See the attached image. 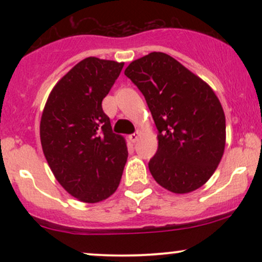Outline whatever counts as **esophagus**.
I'll return each mask as SVG.
<instances>
[{"label": "esophagus", "mask_w": 262, "mask_h": 262, "mask_svg": "<svg viewBox=\"0 0 262 262\" xmlns=\"http://www.w3.org/2000/svg\"><path fill=\"white\" fill-rule=\"evenodd\" d=\"M139 139V133H133L129 135V140L132 141V143H135V141H138Z\"/></svg>", "instance_id": "esophagus-1"}]
</instances>
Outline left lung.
I'll return each mask as SVG.
<instances>
[{
  "label": "left lung",
  "instance_id": "1",
  "mask_svg": "<svg viewBox=\"0 0 262 262\" xmlns=\"http://www.w3.org/2000/svg\"><path fill=\"white\" fill-rule=\"evenodd\" d=\"M124 74L144 95L158 128V151L149 161L155 181L173 193L200 188L225 146V116L214 91L160 52L132 61Z\"/></svg>",
  "mask_w": 262,
  "mask_h": 262
}]
</instances>
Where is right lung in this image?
Segmentation results:
<instances>
[{"instance_id":"add662e5","label":"right lung","mask_w":262,"mask_h":262,"mask_svg":"<svg viewBox=\"0 0 262 262\" xmlns=\"http://www.w3.org/2000/svg\"><path fill=\"white\" fill-rule=\"evenodd\" d=\"M124 62L81 60L54 86L40 119L45 159L71 196L97 203L116 192L127 162L125 139L114 134L102 100Z\"/></svg>"}]
</instances>
